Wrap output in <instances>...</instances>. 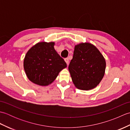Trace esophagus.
Returning <instances> with one entry per match:
<instances>
[{
    "label": "esophagus",
    "mask_w": 130,
    "mask_h": 130,
    "mask_svg": "<svg viewBox=\"0 0 130 130\" xmlns=\"http://www.w3.org/2000/svg\"><path fill=\"white\" fill-rule=\"evenodd\" d=\"M65 61L66 62V63H67V65H68L69 63V60L68 58H66V59H65Z\"/></svg>",
    "instance_id": "34e87169"
}]
</instances>
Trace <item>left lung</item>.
I'll return each mask as SVG.
<instances>
[{
  "mask_svg": "<svg viewBox=\"0 0 130 130\" xmlns=\"http://www.w3.org/2000/svg\"><path fill=\"white\" fill-rule=\"evenodd\" d=\"M106 66L105 59L95 46L81 43L75 46L69 71L75 86L88 90L99 84L104 76Z\"/></svg>",
  "mask_w": 130,
  "mask_h": 130,
  "instance_id": "1",
  "label": "left lung"
}]
</instances>
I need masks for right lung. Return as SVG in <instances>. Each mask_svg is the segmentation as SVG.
I'll list each match as a JSON object with an SVG mask.
<instances>
[{
  "instance_id": "right-lung-1",
  "label": "right lung",
  "mask_w": 130,
  "mask_h": 130,
  "mask_svg": "<svg viewBox=\"0 0 130 130\" xmlns=\"http://www.w3.org/2000/svg\"><path fill=\"white\" fill-rule=\"evenodd\" d=\"M55 42H38L30 48L24 57V69L27 78L41 86L51 84L67 63L54 48Z\"/></svg>"
}]
</instances>
